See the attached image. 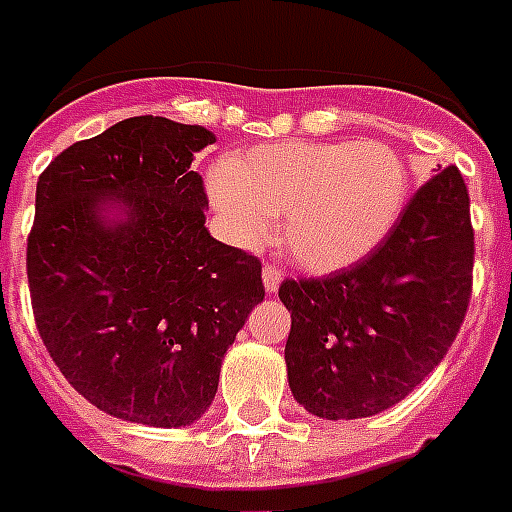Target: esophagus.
<instances>
[{
	"instance_id": "obj_1",
	"label": "esophagus",
	"mask_w": 512,
	"mask_h": 512,
	"mask_svg": "<svg viewBox=\"0 0 512 512\" xmlns=\"http://www.w3.org/2000/svg\"><path fill=\"white\" fill-rule=\"evenodd\" d=\"M279 284H282V271L279 268H273V265H265L263 268V287L268 295L279 290Z\"/></svg>"
}]
</instances>
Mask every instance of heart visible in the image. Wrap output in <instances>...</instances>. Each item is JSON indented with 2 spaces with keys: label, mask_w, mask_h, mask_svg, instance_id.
<instances>
[{
  "label": "heart",
  "mask_w": 512,
  "mask_h": 512,
  "mask_svg": "<svg viewBox=\"0 0 512 512\" xmlns=\"http://www.w3.org/2000/svg\"><path fill=\"white\" fill-rule=\"evenodd\" d=\"M408 171L381 142H276L233 155L209 177L214 212L239 247L279 244L308 273L349 268L403 212Z\"/></svg>",
  "instance_id": "heart-1"
}]
</instances>
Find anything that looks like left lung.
I'll use <instances>...</instances> for the list:
<instances>
[{"label": "left lung", "mask_w": 512, "mask_h": 512, "mask_svg": "<svg viewBox=\"0 0 512 512\" xmlns=\"http://www.w3.org/2000/svg\"><path fill=\"white\" fill-rule=\"evenodd\" d=\"M470 195L448 166L368 257L279 287L292 397L319 419H365L411 395L454 343L473 290Z\"/></svg>", "instance_id": "obj_1"}]
</instances>
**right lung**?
<instances>
[{
    "instance_id": "obj_1",
    "label": "right lung",
    "mask_w": 512,
    "mask_h": 512,
    "mask_svg": "<svg viewBox=\"0 0 512 512\" xmlns=\"http://www.w3.org/2000/svg\"><path fill=\"white\" fill-rule=\"evenodd\" d=\"M204 126L139 115L72 144L37 182L31 306L66 381L99 411L177 429L209 411L225 351L265 298L260 260L212 239Z\"/></svg>"
}]
</instances>
